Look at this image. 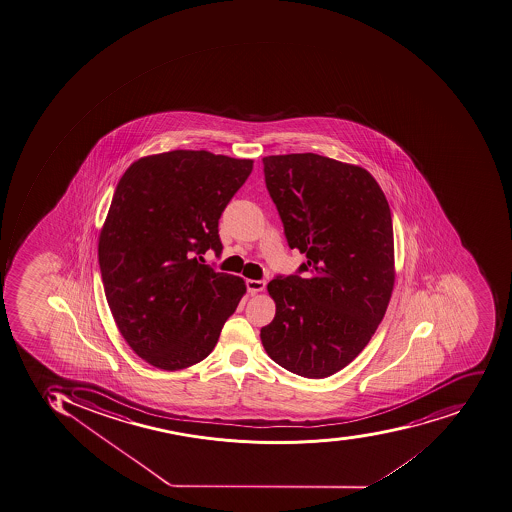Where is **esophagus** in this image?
<instances>
[{"label":"esophagus","instance_id":"esophagus-1","mask_svg":"<svg viewBox=\"0 0 512 512\" xmlns=\"http://www.w3.org/2000/svg\"><path fill=\"white\" fill-rule=\"evenodd\" d=\"M246 286L247 290H249V294L255 295L265 290L266 281H263V279H258V281H255V279H247Z\"/></svg>","mask_w":512,"mask_h":512}]
</instances>
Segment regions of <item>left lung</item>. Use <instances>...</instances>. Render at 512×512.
Returning <instances> with one entry per match:
<instances>
[{
	"mask_svg": "<svg viewBox=\"0 0 512 512\" xmlns=\"http://www.w3.org/2000/svg\"><path fill=\"white\" fill-rule=\"evenodd\" d=\"M266 188L298 273L273 279L276 316L260 338L276 364L305 378L343 369L367 346L393 294L388 201L370 172L314 153L263 158Z\"/></svg>",
	"mask_w": 512,
	"mask_h": 512,
	"instance_id": "8db88e82",
	"label": "left lung"
}]
</instances>
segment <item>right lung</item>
Returning a JSON list of instances; mask_svg holds the SVG:
<instances>
[{"mask_svg":"<svg viewBox=\"0 0 512 512\" xmlns=\"http://www.w3.org/2000/svg\"><path fill=\"white\" fill-rule=\"evenodd\" d=\"M254 167L206 150L145 156L127 167L99 236L111 314L127 345L161 370L212 353L246 282L201 263L220 254L218 218Z\"/></svg>","mask_w":512,"mask_h":512,"instance_id":"add662e5","label":"right lung"}]
</instances>
